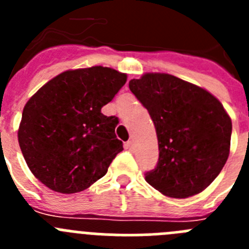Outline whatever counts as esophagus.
<instances>
[{
	"mask_svg": "<svg viewBox=\"0 0 249 249\" xmlns=\"http://www.w3.org/2000/svg\"><path fill=\"white\" fill-rule=\"evenodd\" d=\"M124 147H126V149H133V147H135V143H133V141H127L126 144H124Z\"/></svg>",
	"mask_w": 249,
	"mask_h": 249,
	"instance_id": "esophagus-1",
	"label": "esophagus"
}]
</instances>
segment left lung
<instances>
[{
	"mask_svg": "<svg viewBox=\"0 0 249 249\" xmlns=\"http://www.w3.org/2000/svg\"><path fill=\"white\" fill-rule=\"evenodd\" d=\"M129 89L147 108L158 140L157 166L147 183L173 198L202 192L230 155L232 121L214 96L167 73H146Z\"/></svg>",
	"mask_w": 249,
	"mask_h": 249,
	"instance_id": "obj_1",
	"label": "left lung"
}]
</instances>
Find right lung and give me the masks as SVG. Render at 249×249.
Listing matches in <instances>:
<instances>
[{
	"label": "right lung",
	"mask_w": 249,
	"mask_h": 249,
	"mask_svg": "<svg viewBox=\"0 0 249 249\" xmlns=\"http://www.w3.org/2000/svg\"><path fill=\"white\" fill-rule=\"evenodd\" d=\"M124 73L102 66L62 72L26 103L18 143L35 177L54 192L76 193L107 173L123 151L118 118L103 106L126 83Z\"/></svg>",
	"instance_id": "obj_1"
}]
</instances>
